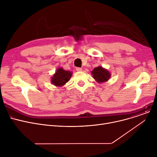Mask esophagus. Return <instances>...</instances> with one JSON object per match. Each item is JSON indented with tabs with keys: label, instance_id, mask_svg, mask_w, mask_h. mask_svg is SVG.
Masks as SVG:
<instances>
[{
	"label": "esophagus",
	"instance_id": "obj_1",
	"mask_svg": "<svg viewBox=\"0 0 157 157\" xmlns=\"http://www.w3.org/2000/svg\"><path fill=\"white\" fill-rule=\"evenodd\" d=\"M76 70H77V71H82V68L78 67V68H76Z\"/></svg>",
	"mask_w": 157,
	"mask_h": 157
}]
</instances>
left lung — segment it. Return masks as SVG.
I'll list each match as a JSON object with an SVG mask.
<instances>
[{
    "label": "left lung",
    "mask_w": 157,
    "mask_h": 157,
    "mask_svg": "<svg viewBox=\"0 0 157 157\" xmlns=\"http://www.w3.org/2000/svg\"><path fill=\"white\" fill-rule=\"evenodd\" d=\"M93 77L98 83H102L106 82L111 77V73L106 69L103 68L102 67H98L94 68L91 71Z\"/></svg>",
    "instance_id": "obj_1"
}]
</instances>
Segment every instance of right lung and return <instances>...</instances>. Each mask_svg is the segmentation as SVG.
Returning a JSON list of instances; mask_svg holds the SVG:
<instances>
[{
    "mask_svg": "<svg viewBox=\"0 0 157 157\" xmlns=\"http://www.w3.org/2000/svg\"><path fill=\"white\" fill-rule=\"evenodd\" d=\"M72 72L59 68L52 77L51 83L56 86H63L69 81Z\"/></svg>",
    "mask_w": 157,
    "mask_h": 157,
    "instance_id": "add662e5",
    "label": "right lung"
}]
</instances>
